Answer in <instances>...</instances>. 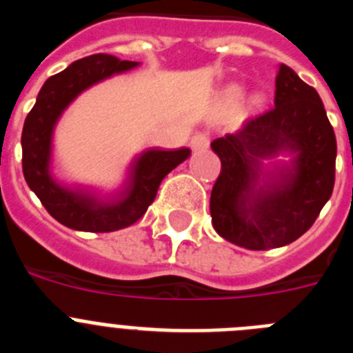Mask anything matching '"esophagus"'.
Masks as SVG:
<instances>
[{
  "mask_svg": "<svg viewBox=\"0 0 353 353\" xmlns=\"http://www.w3.org/2000/svg\"><path fill=\"white\" fill-rule=\"evenodd\" d=\"M208 146H210V138H208L207 134H198V136H194V139L191 141V148L194 154L207 152Z\"/></svg>",
  "mask_w": 353,
  "mask_h": 353,
  "instance_id": "1",
  "label": "esophagus"
}]
</instances>
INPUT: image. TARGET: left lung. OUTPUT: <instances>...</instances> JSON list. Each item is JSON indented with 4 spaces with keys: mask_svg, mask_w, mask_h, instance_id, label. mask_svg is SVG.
<instances>
[{
    "mask_svg": "<svg viewBox=\"0 0 353 353\" xmlns=\"http://www.w3.org/2000/svg\"><path fill=\"white\" fill-rule=\"evenodd\" d=\"M272 95L249 114L235 134L212 143L223 170L210 196L217 235L249 251H269L301 239L332 196L336 180L334 129L322 99L285 63L274 65ZM285 145L292 146L296 185L292 194L256 221L239 214L236 201L252 174Z\"/></svg>",
    "mask_w": 353,
    "mask_h": 353,
    "instance_id": "1",
    "label": "left lung"
}]
</instances>
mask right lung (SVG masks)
<instances>
[{
    "instance_id": "1",
    "label": "right lung",
    "mask_w": 353,
    "mask_h": 353,
    "mask_svg": "<svg viewBox=\"0 0 353 353\" xmlns=\"http://www.w3.org/2000/svg\"><path fill=\"white\" fill-rule=\"evenodd\" d=\"M136 65L113 54H93L74 61L67 70L43 84L35 108L26 118L23 130L24 179L52 219L68 230L114 233L136 224L157 198L162 180L191 155L187 148L173 154H143L134 166L125 196L113 205L99 203L92 196L72 191L54 180L51 173L52 139L65 109L88 88L132 70Z\"/></svg>"
}]
</instances>
